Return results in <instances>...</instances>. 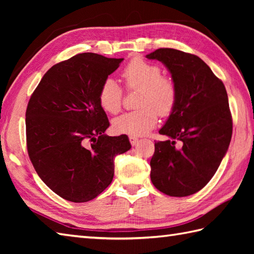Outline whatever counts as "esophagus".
<instances>
[{"label":"esophagus","mask_w":254,"mask_h":254,"mask_svg":"<svg viewBox=\"0 0 254 254\" xmlns=\"http://www.w3.org/2000/svg\"><path fill=\"white\" fill-rule=\"evenodd\" d=\"M128 139H130V142H131V144L133 145V146H134V145H136V143L138 142V138L136 136H133V135L128 136Z\"/></svg>","instance_id":"1"}]
</instances>
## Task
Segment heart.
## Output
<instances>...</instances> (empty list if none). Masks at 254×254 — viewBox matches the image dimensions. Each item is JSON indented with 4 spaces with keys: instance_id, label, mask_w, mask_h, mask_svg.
<instances>
[{
    "instance_id": "obj_1",
    "label": "heart",
    "mask_w": 254,
    "mask_h": 254,
    "mask_svg": "<svg viewBox=\"0 0 254 254\" xmlns=\"http://www.w3.org/2000/svg\"><path fill=\"white\" fill-rule=\"evenodd\" d=\"M121 76L127 89H136L137 106L141 109L127 112L116 118L112 122L118 133L139 136L156 127L158 113L167 117L174 111L178 100V89L174 80L161 75L158 65L143 60L133 59L123 68ZM98 100L106 112L116 115L121 110L122 89L115 79L107 78L101 84Z\"/></svg>"
}]
</instances>
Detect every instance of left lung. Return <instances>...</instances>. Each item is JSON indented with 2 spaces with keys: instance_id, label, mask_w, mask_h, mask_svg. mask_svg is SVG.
I'll return each mask as SVG.
<instances>
[{
  "instance_id": "left-lung-1",
  "label": "left lung",
  "mask_w": 254,
  "mask_h": 254,
  "mask_svg": "<svg viewBox=\"0 0 254 254\" xmlns=\"http://www.w3.org/2000/svg\"><path fill=\"white\" fill-rule=\"evenodd\" d=\"M168 68L178 100L155 143L150 180L170 196H188L207 185L222 163L233 134L227 91L202 59L170 48L146 56ZM178 144H176V142Z\"/></svg>"
}]
</instances>
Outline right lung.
<instances>
[{
    "label": "right lung",
    "instance_id": "obj_1",
    "mask_svg": "<svg viewBox=\"0 0 254 254\" xmlns=\"http://www.w3.org/2000/svg\"><path fill=\"white\" fill-rule=\"evenodd\" d=\"M123 59L80 53L53 65L26 110V139L38 176L59 196L88 202L110 185L117 155L131 148L127 135L108 136L99 105L101 84Z\"/></svg>",
    "mask_w": 254,
    "mask_h": 254
}]
</instances>
